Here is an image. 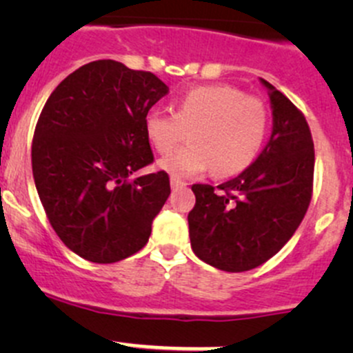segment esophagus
Returning a JSON list of instances; mask_svg holds the SVG:
<instances>
[{
	"instance_id": "esophagus-1",
	"label": "esophagus",
	"mask_w": 353,
	"mask_h": 353,
	"mask_svg": "<svg viewBox=\"0 0 353 353\" xmlns=\"http://www.w3.org/2000/svg\"><path fill=\"white\" fill-rule=\"evenodd\" d=\"M170 186H172V188H183V186H186V183H184V181H181V179H177V177H170Z\"/></svg>"
}]
</instances>
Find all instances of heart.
<instances>
[{
    "mask_svg": "<svg viewBox=\"0 0 353 353\" xmlns=\"http://www.w3.org/2000/svg\"><path fill=\"white\" fill-rule=\"evenodd\" d=\"M270 114L265 102L232 85H203L177 99L176 114L160 109L145 116V134L160 155L175 150L194 128L192 145L165 157L160 165L174 177H193L213 169L219 177L248 169L266 140Z\"/></svg>",
    "mask_w": 353,
    "mask_h": 353,
    "instance_id": "obj_1",
    "label": "heart"
}]
</instances>
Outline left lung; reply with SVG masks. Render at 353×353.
I'll use <instances>...</instances> for the list:
<instances>
[{
    "label": "left lung",
    "mask_w": 353,
    "mask_h": 353,
    "mask_svg": "<svg viewBox=\"0 0 353 353\" xmlns=\"http://www.w3.org/2000/svg\"><path fill=\"white\" fill-rule=\"evenodd\" d=\"M273 109L268 145L234 179L193 184L196 203L188 215L190 239L201 261L239 273L276 254L301 225L312 196L314 143L301 112L261 80Z\"/></svg>",
    "instance_id": "obj_1"
}]
</instances>
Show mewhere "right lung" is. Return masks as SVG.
<instances>
[{"instance_id": "obj_1", "label": "right lung", "mask_w": 353, "mask_h": 353, "mask_svg": "<svg viewBox=\"0 0 353 353\" xmlns=\"http://www.w3.org/2000/svg\"><path fill=\"white\" fill-rule=\"evenodd\" d=\"M167 92L150 71L99 59L44 104L32 140L35 188L59 239L87 261H121L148 243L169 174H133L154 162L145 116Z\"/></svg>"}]
</instances>
